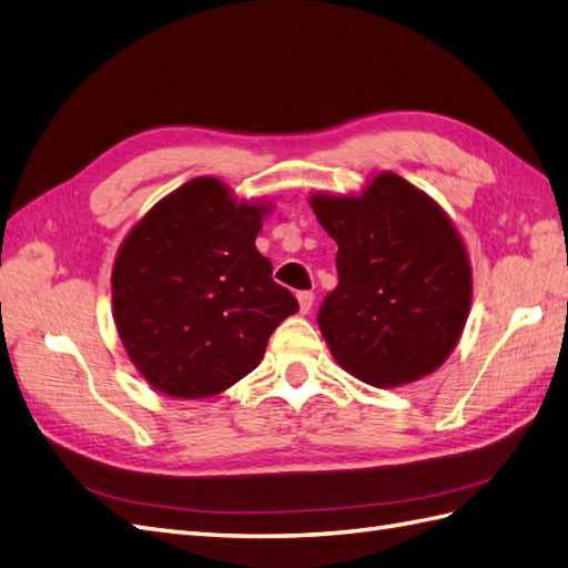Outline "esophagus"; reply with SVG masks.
Segmentation results:
<instances>
[{"instance_id": "1", "label": "esophagus", "mask_w": 568, "mask_h": 568, "mask_svg": "<svg viewBox=\"0 0 568 568\" xmlns=\"http://www.w3.org/2000/svg\"><path fill=\"white\" fill-rule=\"evenodd\" d=\"M298 307H301V313L305 315V313H311V307H313V301H315V294L313 291H298Z\"/></svg>"}]
</instances>
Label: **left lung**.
<instances>
[{
  "mask_svg": "<svg viewBox=\"0 0 568 568\" xmlns=\"http://www.w3.org/2000/svg\"><path fill=\"white\" fill-rule=\"evenodd\" d=\"M311 209L338 246V286L317 315L336 363L376 388L436 372L471 307L469 255L448 213L395 173L359 194L317 192Z\"/></svg>",
  "mask_w": 568,
  "mask_h": 568,
  "instance_id": "left-lung-1",
  "label": "left lung"
}]
</instances>
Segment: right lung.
Wrapping results in <instances>:
<instances>
[{
  "label": "right lung",
  "instance_id": "add662e5",
  "mask_svg": "<svg viewBox=\"0 0 568 568\" xmlns=\"http://www.w3.org/2000/svg\"><path fill=\"white\" fill-rule=\"evenodd\" d=\"M265 201L215 178L184 182L136 222L111 272L113 320L144 379L170 398H211L251 374L298 313L255 248Z\"/></svg>",
  "mask_w": 568,
  "mask_h": 568
}]
</instances>
